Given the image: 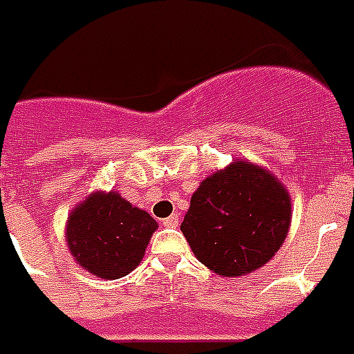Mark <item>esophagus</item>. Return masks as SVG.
I'll return each mask as SVG.
<instances>
[{
	"label": "esophagus",
	"mask_w": 354,
	"mask_h": 354,
	"mask_svg": "<svg viewBox=\"0 0 354 354\" xmlns=\"http://www.w3.org/2000/svg\"><path fill=\"white\" fill-rule=\"evenodd\" d=\"M179 214H171V216L169 218H166V220H164V222H162V224L166 225V227H177V225H179Z\"/></svg>",
	"instance_id": "esophagus-1"
}]
</instances>
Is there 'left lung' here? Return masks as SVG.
I'll list each match as a JSON object with an SVG mask.
<instances>
[{"label": "left lung", "mask_w": 354, "mask_h": 354, "mask_svg": "<svg viewBox=\"0 0 354 354\" xmlns=\"http://www.w3.org/2000/svg\"><path fill=\"white\" fill-rule=\"evenodd\" d=\"M289 225L286 187L267 169L235 160L199 185L180 231L199 261L233 278L270 261Z\"/></svg>", "instance_id": "8db88e82"}]
</instances>
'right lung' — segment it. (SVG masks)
<instances>
[{
    "label": "right lung",
    "instance_id": "1",
    "mask_svg": "<svg viewBox=\"0 0 354 354\" xmlns=\"http://www.w3.org/2000/svg\"><path fill=\"white\" fill-rule=\"evenodd\" d=\"M158 224L121 194L93 192L66 220V244L80 267L104 280L134 270Z\"/></svg>",
    "mask_w": 354,
    "mask_h": 354
}]
</instances>
